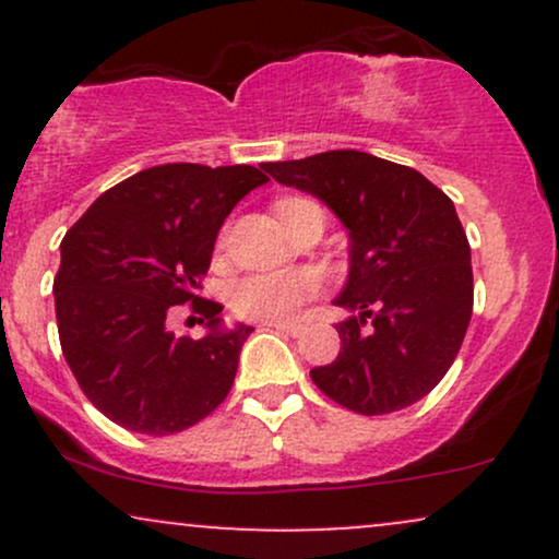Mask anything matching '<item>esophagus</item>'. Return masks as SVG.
Returning <instances> with one entry per match:
<instances>
[{"label":"esophagus","instance_id":"1","mask_svg":"<svg viewBox=\"0 0 559 559\" xmlns=\"http://www.w3.org/2000/svg\"><path fill=\"white\" fill-rule=\"evenodd\" d=\"M265 325H271V329L281 331V333H288V336H299V333H301V325L284 323V320H265Z\"/></svg>","mask_w":559,"mask_h":559}]
</instances>
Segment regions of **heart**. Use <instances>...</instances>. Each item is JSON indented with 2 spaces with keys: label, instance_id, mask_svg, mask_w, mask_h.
Returning a JSON list of instances; mask_svg holds the SVG:
<instances>
[{
  "label": "heart",
  "instance_id": "heart-1",
  "mask_svg": "<svg viewBox=\"0 0 559 559\" xmlns=\"http://www.w3.org/2000/svg\"><path fill=\"white\" fill-rule=\"evenodd\" d=\"M284 202H292V199H284ZM316 292L318 275L310 271L249 275L230 292V307L241 318L288 320Z\"/></svg>",
  "mask_w": 559,
  "mask_h": 559
}]
</instances>
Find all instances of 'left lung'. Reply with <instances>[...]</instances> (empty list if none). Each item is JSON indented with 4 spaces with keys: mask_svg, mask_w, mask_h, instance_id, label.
Segmentation results:
<instances>
[{
    "mask_svg": "<svg viewBox=\"0 0 559 559\" xmlns=\"http://www.w3.org/2000/svg\"><path fill=\"white\" fill-rule=\"evenodd\" d=\"M349 230V273L333 305L342 349L310 370L316 386L360 415L409 407L447 376L473 316L471 243L444 191L407 165L357 150L267 163Z\"/></svg>",
    "mask_w": 559,
    "mask_h": 559,
    "instance_id": "1",
    "label": "left lung"
}]
</instances>
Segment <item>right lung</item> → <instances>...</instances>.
<instances>
[{
  "instance_id": "add662e5",
  "label": "right lung",
  "mask_w": 559,
  "mask_h": 559,
  "mask_svg": "<svg viewBox=\"0 0 559 559\" xmlns=\"http://www.w3.org/2000/svg\"><path fill=\"white\" fill-rule=\"evenodd\" d=\"M262 183L267 176L252 165H157L107 189L66 234L55 278L62 355L112 423L178 433L228 396L254 329H226L223 307L199 288L223 221ZM186 300L209 320L202 340L167 329L169 310Z\"/></svg>"
}]
</instances>
